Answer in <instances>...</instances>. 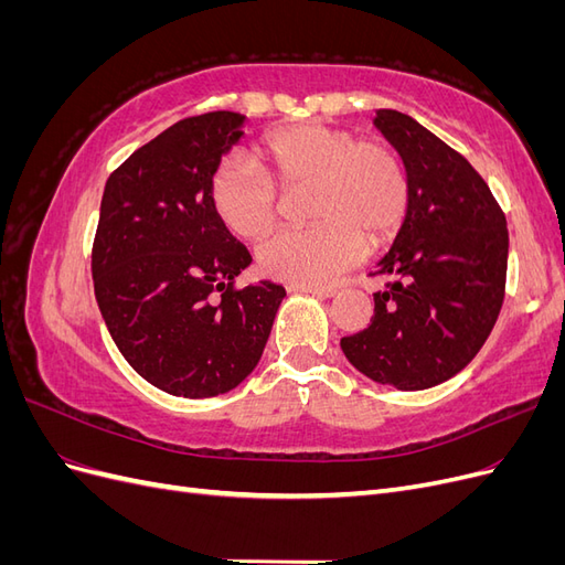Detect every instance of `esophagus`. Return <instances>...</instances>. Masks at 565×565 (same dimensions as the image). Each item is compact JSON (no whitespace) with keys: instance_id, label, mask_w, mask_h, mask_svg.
Here are the masks:
<instances>
[{"instance_id":"1","label":"esophagus","mask_w":565,"mask_h":565,"mask_svg":"<svg viewBox=\"0 0 565 565\" xmlns=\"http://www.w3.org/2000/svg\"><path fill=\"white\" fill-rule=\"evenodd\" d=\"M289 292H301V295H313V297H322L330 299L337 295V287H318V285H289Z\"/></svg>"}]
</instances>
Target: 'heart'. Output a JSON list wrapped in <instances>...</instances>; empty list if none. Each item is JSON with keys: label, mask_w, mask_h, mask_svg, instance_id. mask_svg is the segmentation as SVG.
<instances>
[{"label": "heart", "mask_w": 565, "mask_h": 565, "mask_svg": "<svg viewBox=\"0 0 565 565\" xmlns=\"http://www.w3.org/2000/svg\"><path fill=\"white\" fill-rule=\"evenodd\" d=\"M262 169L226 158L210 179L216 218L233 235L256 241L276 224L280 191L311 185L313 226L280 231L256 249L268 278L289 285H324L355 266L370 247L398 233L409 207V181L401 156L382 141H358L347 129L297 125L266 136Z\"/></svg>", "instance_id": "b5f03b06"}]
</instances>
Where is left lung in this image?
I'll use <instances>...</instances> for the list:
<instances>
[{
  "label": "left lung",
  "instance_id": "obj_1",
  "mask_svg": "<svg viewBox=\"0 0 565 565\" xmlns=\"http://www.w3.org/2000/svg\"><path fill=\"white\" fill-rule=\"evenodd\" d=\"M372 125L405 164L409 207L372 273L391 278L372 322L341 351L372 382L422 391L467 367L500 316L507 218L481 174L417 119L384 108Z\"/></svg>",
  "mask_w": 565,
  "mask_h": 565
}]
</instances>
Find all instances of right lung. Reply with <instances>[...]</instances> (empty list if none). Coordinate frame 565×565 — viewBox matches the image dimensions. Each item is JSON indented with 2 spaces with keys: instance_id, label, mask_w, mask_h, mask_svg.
I'll return each mask as SVG.
<instances>
[{
  "instance_id": "add662e5",
  "label": "right lung",
  "mask_w": 565,
  "mask_h": 565,
  "mask_svg": "<svg viewBox=\"0 0 565 565\" xmlns=\"http://www.w3.org/2000/svg\"><path fill=\"white\" fill-rule=\"evenodd\" d=\"M245 122L231 110L181 119L134 150L100 198V316L125 361L172 396L212 398L241 384L285 297L270 280L233 287L252 256L210 202V179Z\"/></svg>"
}]
</instances>
